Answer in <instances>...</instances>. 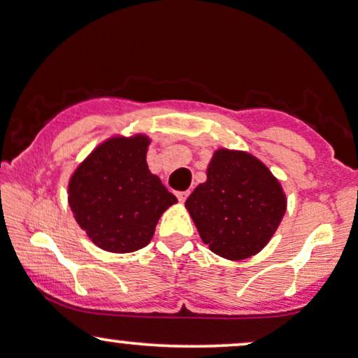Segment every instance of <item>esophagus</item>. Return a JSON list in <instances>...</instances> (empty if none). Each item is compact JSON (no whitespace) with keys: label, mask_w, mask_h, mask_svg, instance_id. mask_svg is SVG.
I'll list each match as a JSON object with an SVG mask.
<instances>
[{"label":"esophagus","mask_w":358,"mask_h":358,"mask_svg":"<svg viewBox=\"0 0 358 358\" xmlns=\"http://www.w3.org/2000/svg\"><path fill=\"white\" fill-rule=\"evenodd\" d=\"M176 196H178V199H179V202H184L189 197V191H180V192H178L176 194Z\"/></svg>","instance_id":"obj_1"}]
</instances>
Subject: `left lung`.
Returning <instances> with one entry per match:
<instances>
[{
	"mask_svg": "<svg viewBox=\"0 0 358 358\" xmlns=\"http://www.w3.org/2000/svg\"><path fill=\"white\" fill-rule=\"evenodd\" d=\"M206 174L186 201L202 242L227 260L259 254L287 210L279 179L252 154L226 148L215 149Z\"/></svg>",
	"mask_w": 358,
	"mask_h": 358,
	"instance_id": "obj_1",
	"label": "left lung"
}]
</instances>
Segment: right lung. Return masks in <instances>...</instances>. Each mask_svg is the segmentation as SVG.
I'll use <instances>...</instances> for the list:
<instances>
[{"label":"right lung","instance_id":"1","mask_svg":"<svg viewBox=\"0 0 358 358\" xmlns=\"http://www.w3.org/2000/svg\"><path fill=\"white\" fill-rule=\"evenodd\" d=\"M151 138L116 134L74 169L68 202L87 239L106 252L127 254L151 242L161 215L178 199L148 167Z\"/></svg>","mask_w":358,"mask_h":358}]
</instances>
